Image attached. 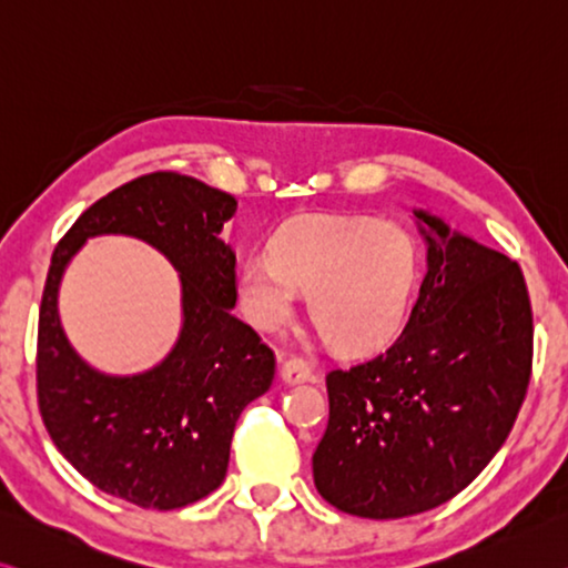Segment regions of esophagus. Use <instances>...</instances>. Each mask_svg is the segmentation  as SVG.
Wrapping results in <instances>:
<instances>
[{
	"label": "esophagus",
	"mask_w": 568,
	"mask_h": 568,
	"mask_svg": "<svg viewBox=\"0 0 568 568\" xmlns=\"http://www.w3.org/2000/svg\"><path fill=\"white\" fill-rule=\"evenodd\" d=\"M282 381L286 386H300V383L312 381V368L300 357H290L282 363Z\"/></svg>",
	"instance_id": "obj_1"
}]
</instances>
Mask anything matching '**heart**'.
Here are the masks:
<instances>
[{"instance_id": "b5f03b06", "label": "heart", "mask_w": 568, "mask_h": 568, "mask_svg": "<svg viewBox=\"0 0 568 568\" xmlns=\"http://www.w3.org/2000/svg\"><path fill=\"white\" fill-rule=\"evenodd\" d=\"M418 248L412 233L371 217H300L272 251H251L239 268V302L256 327L274 333L292 317L296 290L337 351H371L394 337L412 310Z\"/></svg>"}]
</instances>
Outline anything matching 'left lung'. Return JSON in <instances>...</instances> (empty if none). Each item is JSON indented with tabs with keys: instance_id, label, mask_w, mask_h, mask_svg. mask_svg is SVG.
Listing matches in <instances>:
<instances>
[{
	"instance_id": "obj_1",
	"label": "left lung",
	"mask_w": 568,
	"mask_h": 568,
	"mask_svg": "<svg viewBox=\"0 0 568 568\" xmlns=\"http://www.w3.org/2000/svg\"><path fill=\"white\" fill-rule=\"evenodd\" d=\"M426 276L386 351L327 373L317 493L361 518H406L483 473L516 424L534 363L520 266L414 207Z\"/></svg>"
}]
</instances>
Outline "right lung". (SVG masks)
Segmentation results:
<instances>
[{"label": "right lung", "mask_w": 568, "mask_h": 568, "mask_svg": "<svg viewBox=\"0 0 568 568\" xmlns=\"http://www.w3.org/2000/svg\"><path fill=\"white\" fill-rule=\"evenodd\" d=\"M235 197L195 178L154 172L93 203L52 251L40 304L38 398L50 439L99 490L172 510L225 479L235 422L272 388L276 361L235 307V254L221 239ZM95 234L150 242L181 276L173 351L142 374L93 369L67 339L59 282Z\"/></svg>", "instance_id": "1"}]
</instances>
